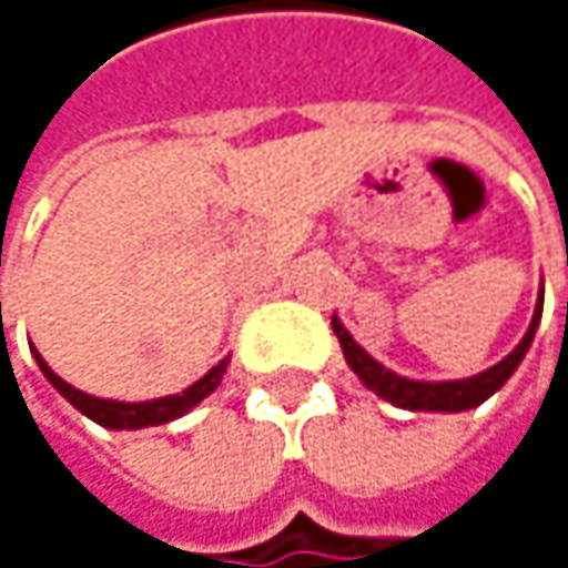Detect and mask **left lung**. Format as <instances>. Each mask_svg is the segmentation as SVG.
<instances>
[{"mask_svg":"<svg viewBox=\"0 0 568 568\" xmlns=\"http://www.w3.org/2000/svg\"><path fill=\"white\" fill-rule=\"evenodd\" d=\"M539 315H542V288H539V302H536V312H532V322H529L523 342L513 348L504 362H497L494 368H487V372H480L474 378H460V382H410V378H400L392 368H385L382 362H375L345 332V325L335 315H332V328L338 335V345H342L345 362L352 365V372L362 378V385H368L378 397L392 400V404L404 407V410H470V407L484 404L494 392H500L507 385V378L516 372V365L523 362V355L532 345Z\"/></svg>","mask_w":568,"mask_h":568,"instance_id":"left-lung-1","label":"left lung"}]
</instances>
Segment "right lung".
I'll return each mask as SVG.
<instances>
[{
    "instance_id": "right-lung-1",
    "label": "right lung",
    "mask_w": 568,
    "mask_h": 568,
    "mask_svg": "<svg viewBox=\"0 0 568 568\" xmlns=\"http://www.w3.org/2000/svg\"><path fill=\"white\" fill-rule=\"evenodd\" d=\"M36 352V348H32ZM36 362H39V368L45 372V378L55 385V392L61 397H68L84 417H91L94 424H101V427H111V430H138V427H154V424H168L173 417H183L190 407H196L200 400L206 395H213L216 392V385L223 382V375H226V358L216 365V368H210L200 382H193L186 392H180V395H168V397H158V400H138V404H131V400H108V397H94V395H84V392H78V388H71L68 382H61L55 372L45 365V358L36 352Z\"/></svg>"
}]
</instances>
